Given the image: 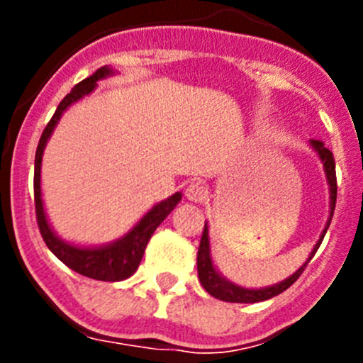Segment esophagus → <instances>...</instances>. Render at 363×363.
<instances>
[{"instance_id": "esophagus-1", "label": "esophagus", "mask_w": 363, "mask_h": 363, "mask_svg": "<svg viewBox=\"0 0 363 363\" xmlns=\"http://www.w3.org/2000/svg\"><path fill=\"white\" fill-rule=\"evenodd\" d=\"M185 196H187V200L194 201V203H201L207 196V189L201 182H191L185 189Z\"/></svg>"}]
</instances>
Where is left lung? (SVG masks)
<instances>
[{"mask_svg": "<svg viewBox=\"0 0 363 363\" xmlns=\"http://www.w3.org/2000/svg\"><path fill=\"white\" fill-rule=\"evenodd\" d=\"M311 145H313V149L318 152L320 160H322L323 163V169H325L327 184H329V192H331V214H329L325 229H323L322 236H320L318 243L314 245L313 252L309 255L307 262L301 265L294 274H291L287 280L280 281V284L265 287V289H245V287H240V285L225 280V278L221 277L220 272L216 271V267H214L213 264V258H211L209 227H207V223H205L203 233H201V240H200V249H198V278H200L203 289L207 291L211 296L223 301H233V303H256V301H264L272 296H278V294L284 293L285 289H289L291 285L300 278L303 269H306L307 264L313 259L314 252L318 251L320 243H322L327 229H329V225H331L333 213H335V205H336V189H338V185H336V167H335V158H333L331 150L327 149V147L323 145V142H320V140H311Z\"/></svg>", "mask_w": 363, "mask_h": 363, "instance_id": "1", "label": "left lung"}]
</instances>
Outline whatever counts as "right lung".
<instances>
[{"mask_svg": "<svg viewBox=\"0 0 363 363\" xmlns=\"http://www.w3.org/2000/svg\"><path fill=\"white\" fill-rule=\"evenodd\" d=\"M112 70L108 67H101V69L96 70L92 76H89L86 79L79 82L78 85L74 86L72 91L62 99V104L57 105L54 116L50 118V121L45 127L43 134L40 138V143H38L36 149V160H34V205H36V220L38 227H40V233L43 236V242L47 243L50 251L62 259L67 267H70L72 271L79 272L83 277L92 278V280H101V281H121L125 278L133 277L136 272L138 265L142 262L143 252H145V247L149 243L150 236L154 234L156 227L165 220L171 211L174 209L178 201L182 200V192H176L172 196H169L167 200L160 201L158 205H154L152 209L138 221L136 225L125 234L123 238L116 240V242L108 243L104 247H78L70 245V243L63 242L54 234V230L50 229L47 216H45L43 211V200H41V158H43V149L47 145V140L52 134L54 127L57 125L60 118H62L63 112L67 111V107L82 99L83 96L91 94L94 91L96 83L99 79L111 76Z\"/></svg>", "mask_w": 363, "mask_h": 363, "instance_id": "1", "label": "right lung"}]
</instances>
